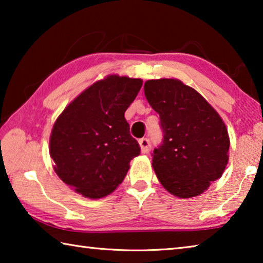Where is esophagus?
<instances>
[{
    "label": "esophagus",
    "mask_w": 263,
    "mask_h": 263,
    "mask_svg": "<svg viewBox=\"0 0 263 263\" xmlns=\"http://www.w3.org/2000/svg\"><path fill=\"white\" fill-rule=\"evenodd\" d=\"M139 145L142 153H148L151 151V141L148 138H141L139 140Z\"/></svg>",
    "instance_id": "obj_1"
}]
</instances>
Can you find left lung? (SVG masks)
<instances>
[{
  "mask_svg": "<svg viewBox=\"0 0 263 263\" xmlns=\"http://www.w3.org/2000/svg\"><path fill=\"white\" fill-rule=\"evenodd\" d=\"M144 91L162 130L161 144L152 153L160 183L180 198L201 195L228 164L224 122L204 97L179 80H149Z\"/></svg>",
  "mask_w": 263,
  "mask_h": 263,
  "instance_id": "1",
  "label": "left lung"
}]
</instances>
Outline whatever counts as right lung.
Returning a JSON list of instances; mask_svg holds the SVG:
<instances>
[{"instance_id":"right-lung-1","label":"right lung","mask_w":263,"mask_h":263,"mask_svg":"<svg viewBox=\"0 0 263 263\" xmlns=\"http://www.w3.org/2000/svg\"><path fill=\"white\" fill-rule=\"evenodd\" d=\"M142 86L140 79L110 75L80 94L57 119L50 140L54 171L89 198L122 183L140 146L124 114Z\"/></svg>"}]
</instances>
